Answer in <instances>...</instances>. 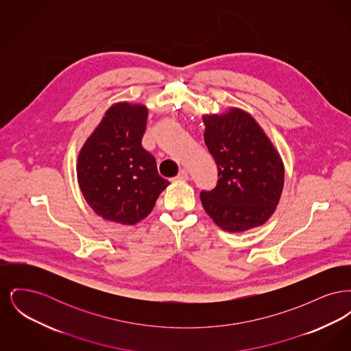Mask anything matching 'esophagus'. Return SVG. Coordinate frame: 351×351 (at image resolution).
<instances>
[{
    "instance_id": "1",
    "label": "esophagus",
    "mask_w": 351,
    "mask_h": 351,
    "mask_svg": "<svg viewBox=\"0 0 351 351\" xmlns=\"http://www.w3.org/2000/svg\"><path fill=\"white\" fill-rule=\"evenodd\" d=\"M188 171L183 168V169H180V172H179V175L175 178L176 180H182V182H185V180H188Z\"/></svg>"
}]
</instances>
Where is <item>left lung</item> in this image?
Returning <instances> with one entry per match:
<instances>
[{
    "label": "left lung",
    "mask_w": 351,
    "mask_h": 351,
    "mask_svg": "<svg viewBox=\"0 0 351 351\" xmlns=\"http://www.w3.org/2000/svg\"><path fill=\"white\" fill-rule=\"evenodd\" d=\"M204 139L217 165L218 182L201 191L206 213L219 228L245 232L274 213L284 184L283 162L249 113L204 116Z\"/></svg>",
    "instance_id": "8db88e82"
}]
</instances>
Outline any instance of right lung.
<instances>
[{
	"label": "right lung",
	"instance_id": "1",
	"mask_svg": "<svg viewBox=\"0 0 351 351\" xmlns=\"http://www.w3.org/2000/svg\"><path fill=\"white\" fill-rule=\"evenodd\" d=\"M147 109L113 105L88 138L77 160V180L89 206L102 218L133 225L150 215L168 180L142 147Z\"/></svg>",
	"mask_w": 351,
	"mask_h": 351
}]
</instances>
